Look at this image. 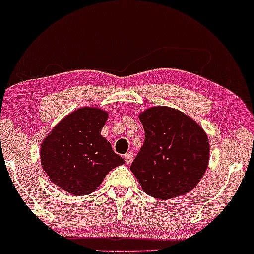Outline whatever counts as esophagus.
Masks as SVG:
<instances>
[{"label": "esophagus", "instance_id": "esophagus-1", "mask_svg": "<svg viewBox=\"0 0 254 254\" xmlns=\"http://www.w3.org/2000/svg\"><path fill=\"white\" fill-rule=\"evenodd\" d=\"M133 156H134L133 151H128V153L125 154L124 159H125V161H126L127 164H130L131 163V161H133Z\"/></svg>", "mask_w": 254, "mask_h": 254}]
</instances>
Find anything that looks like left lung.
<instances>
[{
	"label": "left lung",
	"instance_id": "obj_1",
	"mask_svg": "<svg viewBox=\"0 0 254 254\" xmlns=\"http://www.w3.org/2000/svg\"><path fill=\"white\" fill-rule=\"evenodd\" d=\"M143 146L131 173L151 197L170 199L191 191L209 163L205 131L191 118L174 108L151 107L140 114Z\"/></svg>",
	"mask_w": 254,
	"mask_h": 254
}]
</instances>
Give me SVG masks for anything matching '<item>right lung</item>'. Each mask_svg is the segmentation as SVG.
<instances>
[{"mask_svg": "<svg viewBox=\"0 0 254 254\" xmlns=\"http://www.w3.org/2000/svg\"><path fill=\"white\" fill-rule=\"evenodd\" d=\"M107 115L99 108H79L64 118L42 144L43 169L72 195L93 192L113 168L125 163L100 134Z\"/></svg>", "mask_w": 254, "mask_h": 254, "instance_id": "obj_1", "label": "right lung"}]
</instances>
